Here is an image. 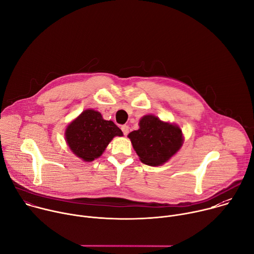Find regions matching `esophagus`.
<instances>
[{
    "label": "esophagus",
    "instance_id": "obj_1",
    "mask_svg": "<svg viewBox=\"0 0 254 254\" xmlns=\"http://www.w3.org/2000/svg\"><path fill=\"white\" fill-rule=\"evenodd\" d=\"M122 130H123L124 134H125V135H127V134L128 133V126H127V125L122 126Z\"/></svg>",
    "mask_w": 254,
    "mask_h": 254
}]
</instances>
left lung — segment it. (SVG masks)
Listing matches in <instances>:
<instances>
[{
  "mask_svg": "<svg viewBox=\"0 0 254 254\" xmlns=\"http://www.w3.org/2000/svg\"><path fill=\"white\" fill-rule=\"evenodd\" d=\"M139 128L128 133L141 163L157 167L168 162L182 147L184 136L177 126L148 115L140 119Z\"/></svg>",
  "mask_w": 254,
  "mask_h": 254,
  "instance_id": "8db88e82",
  "label": "left lung"
}]
</instances>
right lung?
Here are the masks:
<instances>
[{
    "label": "right lung",
    "instance_id": "obj_1",
    "mask_svg": "<svg viewBox=\"0 0 254 254\" xmlns=\"http://www.w3.org/2000/svg\"><path fill=\"white\" fill-rule=\"evenodd\" d=\"M123 131L114 122L102 119L93 110L82 112L65 130V139L73 154L85 162H92L102 155L107 144Z\"/></svg>",
    "mask_w": 254,
    "mask_h": 254
}]
</instances>
